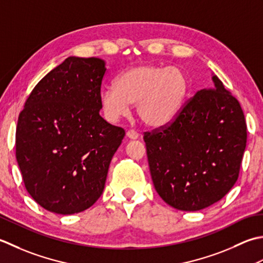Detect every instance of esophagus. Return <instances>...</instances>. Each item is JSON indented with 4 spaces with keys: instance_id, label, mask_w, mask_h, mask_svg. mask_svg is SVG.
Instances as JSON below:
<instances>
[{
    "instance_id": "34e87169",
    "label": "esophagus",
    "mask_w": 263,
    "mask_h": 263,
    "mask_svg": "<svg viewBox=\"0 0 263 263\" xmlns=\"http://www.w3.org/2000/svg\"><path fill=\"white\" fill-rule=\"evenodd\" d=\"M127 137L128 138H130V139H137L138 138V136H139V134L136 132V130H134V129H129L127 132Z\"/></svg>"
}]
</instances>
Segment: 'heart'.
Segmentation results:
<instances>
[{
    "instance_id": "b5f03b06",
    "label": "heart",
    "mask_w": 263,
    "mask_h": 263,
    "mask_svg": "<svg viewBox=\"0 0 263 263\" xmlns=\"http://www.w3.org/2000/svg\"><path fill=\"white\" fill-rule=\"evenodd\" d=\"M191 79L183 68L142 63L128 68L116 85L102 89L100 101L106 119L117 121L136 104L144 125L160 128L178 116L191 92Z\"/></svg>"
}]
</instances>
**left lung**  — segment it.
I'll return each mask as SVG.
<instances>
[{
	"instance_id": "obj_1",
	"label": "left lung",
	"mask_w": 263,
	"mask_h": 263,
	"mask_svg": "<svg viewBox=\"0 0 263 263\" xmlns=\"http://www.w3.org/2000/svg\"><path fill=\"white\" fill-rule=\"evenodd\" d=\"M170 124L144 133L155 191L177 210L197 211L221 200L236 183L246 122L236 98L213 76Z\"/></svg>"
}]
</instances>
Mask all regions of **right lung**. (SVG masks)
<instances>
[{"label": "right lung", "instance_id": "obj_1", "mask_svg": "<svg viewBox=\"0 0 263 263\" xmlns=\"http://www.w3.org/2000/svg\"><path fill=\"white\" fill-rule=\"evenodd\" d=\"M105 62L69 57L41 79L15 130L26 190L45 210L72 214L99 200L124 128L100 116Z\"/></svg>", "mask_w": 263, "mask_h": 263}]
</instances>
